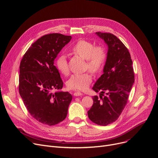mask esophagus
Returning <instances> with one entry per match:
<instances>
[{"label": "esophagus", "instance_id": "1", "mask_svg": "<svg viewBox=\"0 0 158 158\" xmlns=\"http://www.w3.org/2000/svg\"><path fill=\"white\" fill-rule=\"evenodd\" d=\"M73 95H74L75 96H80V95H83V94H82V93L80 92H74Z\"/></svg>", "mask_w": 158, "mask_h": 158}]
</instances>
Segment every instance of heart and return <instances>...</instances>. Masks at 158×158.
<instances>
[{
	"instance_id": "b5f03b06",
	"label": "heart",
	"mask_w": 158,
	"mask_h": 158,
	"mask_svg": "<svg viewBox=\"0 0 158 158\" xmlns=\"http://www.w3.org/2000/svg\"><path fill=\"white\" fill-rule=\"evenodd\" d=\"M71 51L86 59V68L93 73H97L102 70L106 59V51L104 46H95L92 43L86 40H79L71 48ZM56 66L63 75L69 72L66 57L64 54H60L57 58ZM92 81V77L89 73L74 74L66 81V86L71 90H85Z\"/></svg>"
}]
</instances>
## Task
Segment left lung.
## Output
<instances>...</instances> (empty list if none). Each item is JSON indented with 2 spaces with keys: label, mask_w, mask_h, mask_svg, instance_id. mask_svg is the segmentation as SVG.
<instances>
[{
  "label": "left lung",
  "mask_w": 158,
  "mask_h": 158,
  "mask_svg": "<svg viewBox=\"0 0 158 158\" xmlns=\"http://www.w3.org/2000/svg\"><path fill=\"white\" fill-rule=\"evenodd\" d=\"M95 34L107 44L108 52L103 73L92 88L95 92H101V100L94 96L88 116L95 124L106 126L118 119L127 105L134 83V73L130 54L124 44L112 33ZM105 92L107 95L104 96L102 94Z\"/></svg>",
  "instance_id": "8db88e82"
}]
</instances>
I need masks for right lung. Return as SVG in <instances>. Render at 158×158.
Masks as SVG:
<instances>
[{
    "instance_id": "add662e5",
    "label": "right lung",
    "mask_w": 158,
    "mask_h": 158,
    "mask_svg": "<svg viewBox=\"0 0 158 158\" xmlns=\"http://www.w3.org/2000/svg\"><path fill=\"white\" fill-rule=\"evenodd\" d=\"M71 36L50 33L37 40L20 61L19 94L32 117L43 124H58L66 117L72 99L68 92L60 90L63 82L54 60Z\"/></svg>"
}]
</instances>
